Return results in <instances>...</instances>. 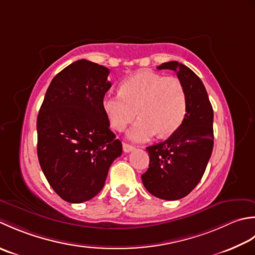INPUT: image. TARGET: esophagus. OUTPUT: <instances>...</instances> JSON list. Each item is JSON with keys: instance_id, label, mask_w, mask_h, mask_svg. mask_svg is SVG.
Here are the masks:
<instances>
[{"instance_id": "34e87169", "label": "esophagus", "mask_w": 255, "mask_h": 255, "mask_svg": "<svg viewBox=\"0 0 255 255\" xmlns=\"http://www.w3.org/2000/svg\"><path fill=\"white\" fill-rule=\"evenodd\" d=\"M133 149H134L133 145H129V144H128V143H123V150H124V152H126V153L132 152Z\"/></svg>"}]
</instances>
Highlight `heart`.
Listing matches in <instances>:
<instances>
[{"label": "heart", "mask_w": 255, "mask_h": 255, "mask_svg": "<svg viewBox=\"0 0 255 255\" xmlns=\"http://www.w3.org/2000/svg\"><path fill=\"white\" fill-rule=\"evenodd\" d=\"M102 109L119 132L134 120L137 111L139 119L128 136L134 142H145L156 133L166 137L177 131L187 113V96L178 78L143 71L127 78L119 93H107Z\"/></svg>", "instance_id": "obj_1"}]
</instances>
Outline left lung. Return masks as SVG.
I'll list each match as a JSON object with an SVG mask.
<instances>
[{
    "label": "left lung",
    "instance_id": "obj_1",
    "mask_svg": "<svg viewBox=\"0 0 255 255\" xmlns=\"http://www.w3.org/2000/svg\"><path fill=\"white\" fill-rule=\"evenodd\" d=\"M157 69L174 70L187 96L184 122L164 142L146 147L148 169L142 181L153 196L165 200L184 198L198 185L214 148V110L200 78L178 61Z\"/></svg>",
    "mask_w": 255,
    "mask_h": 255
}]
</instances>
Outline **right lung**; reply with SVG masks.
<instances>
[{
    "label": "right lung",
    "instance_id": "obj_1",
    "mask_svg": "<svg viewBox=\"0 0 255 255\" xmlns=\"http://www.w3.org/2000/svg\"><path fill=\"white\" fill-rule=\"evenodd\" d=\"M107 67L80 59L51 80L37 117V155L46 179L71 204L105 186L122 143L110 129L102 99L111 88Z\"/></svg>",
    "mask_w": 255,
    "mask_h": 255
}]
</instances>
